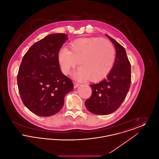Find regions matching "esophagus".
<instances>
[{
  "label": "esophagus",
  "instance_id": "esophagus-1",
  "mask_svg": "<svg viewBox=\"0 0 159 159\" xmlns=\"http://www.w3.org/2000/svg\"><path fill=\"white\" fill-rule=\"evenodd\" d=\"M73 85H74V88H77L79 86V84L76 83V82H73Z\"/></svg>",
  "mask_w": 159,
  "mask_h": 159
}]
</instances>
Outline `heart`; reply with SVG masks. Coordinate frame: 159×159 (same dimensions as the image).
Wrapping results in <instances>:
<instances>
[{
	"instance_id": "heart-1",
	"label": "heart",
	"mask_w": 159,
	"mask_h": 159,
	"mask_svg": "<svg viewBox=\"0 0 159 159\" xmlns=\"http://www.w3.org/2000/svg\"><path fill=\"white\" fill-rule=\"evenodd\" d=\"M70 50L61 49L58 56L61 70L67 75L77 62L80 67L74 75L76 80L97 82L108 75L115 60V49L108 40L80 38L70 44Z\"/></svg>"
}]
</instances>
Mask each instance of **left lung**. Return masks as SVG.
Returning a JSON list of instances; mask_svg holds the SVG:
<instances>
[{
  "mask_svg": "<svg viewBox=\"0 0 159 159\" xmlns=\"http://www.w3.org/2000/svg\"><path fill=\"white\" fill-rule=\"evenodd\" d=\"M116 51L113 67L102 82L91 84V97L85 101L86 108L92 113L107 115L120 106L128 93L131 82L130 63L125 49L116 40L106 34Z\"/></svg>",
  "mask_w": 159,
  "mask_h": 159,
  "instance_id": "obj_1",
  "label": "left lung"
}]
</instances>
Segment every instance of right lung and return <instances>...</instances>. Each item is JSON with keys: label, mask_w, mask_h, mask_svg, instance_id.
<instances>
[{"label": "right lung", "mask_w": 159, "mask_h": 159, "mask_svg": "<svg viewBox=\"0 0 159 159\" xmlns=\"http://www.w3.org/2000/svg\"><path fill=\"white\" fill-rule=\"evenodd\" d=\"M64 33L49 34L31 46L23 57L17 75L23 104L32 113L49 117L58 113L66 95L73 91L72 81L64 75L58 60Z\"/></svg>", "instance_id": "add662e5"}]
</instances>
